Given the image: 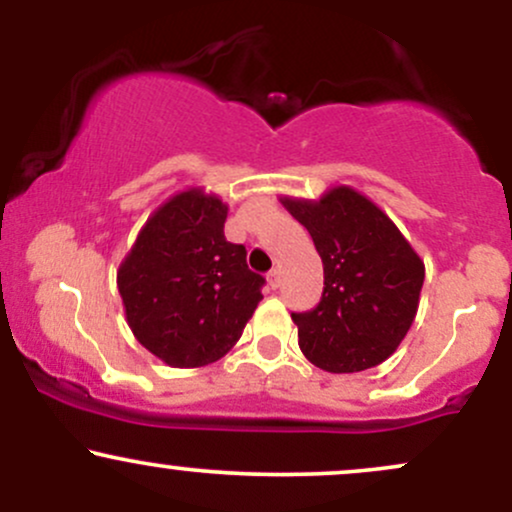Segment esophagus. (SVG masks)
Returning a JSON list of instances; mask_svg holds the SVG:
<instances>
[{
    "mask_svg": "<svg viewBox=\"0 0 512 512\" xmlns=\"http://www.w3.org/2000/svg\"><path fill=\"white\" fill-rule=\"evenodd\" d=\"M267 281L272 289H279V269H272V272L267 274Z\"/></svg>",
    "mask_w": 512,
    "mask_h": 512,
    "instance_id": "34e87169",
    "label": "esophagus"
}]
</instances>
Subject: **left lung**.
<instances>
[{
  "label": "left lung",
  "mask_w": 512,
  "mask_h": 512,
  "mask_svg": "<svg viewBox=\"0 0 512 512\" xmlns=\"http://www.w3.org/2000/svg\"><path fill=\"white\" fill-rule=\"evenodd\" d=\"M308 228L325 267L317 308L293 313L303 356L327 373L380 366L407 337L424 286V260L378 204L349 185L320 199L281 197Z\"/></svg>",
  "instance_id": "left-lung-1"
}]
</instances>
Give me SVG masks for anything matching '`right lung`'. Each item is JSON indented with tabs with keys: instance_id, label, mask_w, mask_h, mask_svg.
I'll return each instance as SVG.
<instances>
[{
	"instance_id": "obj_1",
	"label": "right lung",
	"mask_w": 512,
	"mask_h": 512,
	"mask_svg": "<svg viewBox=\"0 0 512 512\" xmlns=\"http://www.w3.org/2000/svg\"><path fill=\"white\" fill-rule=\"evenodd\" d=\"M228 207L202 187L178 192L144 223L117 269L137 342L166 366L199 368L233 349L262 301L243 245L223 236Z\"/></svg>"
}]
</instances>
